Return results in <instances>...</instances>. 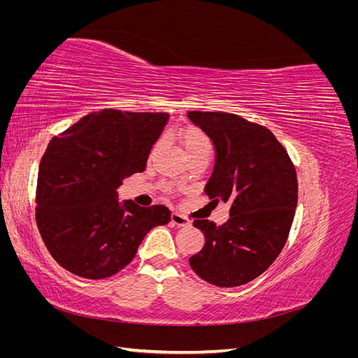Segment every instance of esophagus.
<instances>
[{"label":"esophagus","mask_w":358,"mask_h":358,"mask_svg":"<svg viewBox=\"0 0 358 358\" xmlns=\"http://www.w3.org/2000/svg\"><path fill=\"white\" fill-rule=\"evenodd\" d=\"M170 224H171L173 227H189V225H191L189 220H187L185 216H182V215H179V213H171V216H170Z\"/></svg>","instance_id":"obj_1"}]
</instances>
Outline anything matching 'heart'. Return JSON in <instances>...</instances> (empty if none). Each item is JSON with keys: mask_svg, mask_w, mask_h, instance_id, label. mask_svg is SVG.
I'll use <instances>...</instances> for the list:
<instances>
[{"mask_svg": "<svg viewBox=\"0 0 358 358\" xmlns=\"http://www.w3.org/2000/svg\"><path fill=\"white\" fill-rule=\"evenodd\" d=\"M179 140L180 145L185 150L187 157L189 158V161L192 158H197L201 155H209L212 152V140L209 138V136L206 134L204 131H201L200 128L197 127H187L179 131ZM161 146V140H157L152 146V150H150V155H154L157 150ZM167 191H170V187H164Z\"/></svg>", "mask_w": 358, "mask_h": 358, "instance_id": "obj_1", "label": "heart"}]
</instances>
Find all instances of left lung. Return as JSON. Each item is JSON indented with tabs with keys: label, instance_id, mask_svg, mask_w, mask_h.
<instances>
[{
	"label": "left lung",
	"instance_id": "obj_1",
	"mask_svg": "<svg viewBox=\"0 0 358 358\" xmlns=\"http://www.w3.org/2000/svg\"><path fill=\"white\" fill-rule=\"evenodd\" d=\"M210 137L216 161L204 187L212 201H230L222 225L196 220L204 234L189 266L203 280L231 288L272 266L288 239L297 206V175L285 148L263 125L225 112H189Z\"/></svg>",
	"mask_w": 358,
	"mask_h": 358
}]
</instances>
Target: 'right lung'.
I'll list each match as a JSON object with an SVG mask.
<instances>
[{
  "label": "right lung",
  "instance_id": "1",
  "mask_svg": "<svg viewBox=\"0 0 358 358\" xmlns=\"http://www.w3.org/2000/svg\"><path fill=\"white\" fill-rule=\"evenodd\" d=\"M169 113L104 109L53 137L38 167L36 221L55 262L106 279L133 262L145 236L170 221L166 206L117 201L122 180L146 169Z\"/></svg>",
  "mask_w": 358,
  "mask_h": 358
}]
</instances>
